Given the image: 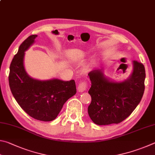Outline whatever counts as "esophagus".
I'll use <instances>...</instances> for the list:
<instances>
[{"mask_svg": "<svg viewBox=\"0 0 155 155\" xmlns=\"http://www.w3.org/2000/svg\"><path fill=\"white\" fill-rule=\"evenodd\" d=\"M88 88V85L86 82H81L78 86V91L79 93H82V92L86 91V89Z\"/></svg>", "mask_w": 155, "mask_h": 155, "instance_id": "1", "label": "esophagus"}]
</instances>
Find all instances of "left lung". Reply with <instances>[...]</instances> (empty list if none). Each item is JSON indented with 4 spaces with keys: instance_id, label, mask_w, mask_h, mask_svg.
Masks as SVG:
<instances>
[{
    "instance_id": "1",
    "label": "left lung",
    "mask_w": 155,
    "mask_h": 155,
    "mask_svg": "<svg viewBox=\"0 0 155 155\" xmlns=\"http://www.w3.org/2000/svg\"><path fill=\"white\" fill-rule=\"evenodd\" d=\"M88 93L92 101L88 115L98 125L118 124L123 121L140 104L144 92L145 68L142 63L133 61V71L127 80L115 82L105 77L102 69L91 71Z\"/></svg>"
}]
</instances>
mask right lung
Returning a JSON list of instances; mask_svg holds the SVG:
<instances>
[{"label":"right lung","mask_w":155,"mask_h":155,"mask_svg":"<svg viewBox=\"0 0 155 155\" xmlns=\"http://www.w3.org/2000/svg\"><path fill=\"white\" fill-rule=\"evenodd\" d=\"M37 35L22 42L10 64L9 87L13 96L24 112L41 121L55 119L68 99L76 93L73 80H39L30 77L24 65L25 51L33 44Z\"/></svg>","instance_id":"obj_1"}]
</instances>
